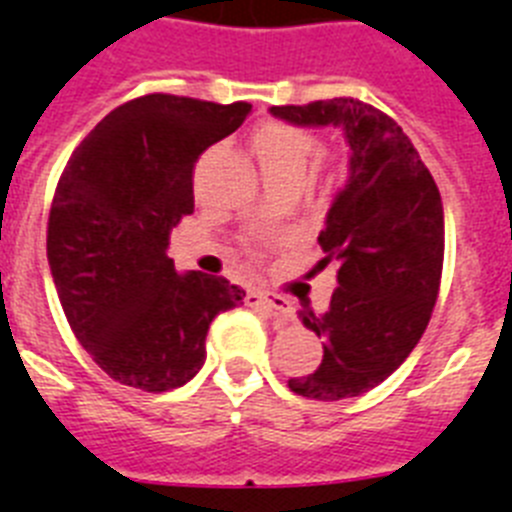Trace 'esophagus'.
Segmentation results:
<instances>
[{"mask_svg": "<svg viewBox=\"0 0 512 512\" xmlns=\"http://www.w3.org/2000/svg\"><path fill=\"white\" fill-rule=\"evenodd\" d=\"M253 303L264 305V308L274 310L279 318H285V321H290L292 318V303L287 298H282V295H274V292H256V295H251Z\"/></svg>", "mask_w": 512, "mask_h": 512, "instance_id": "34e87169", "label": "esophagus"}]
</instances>
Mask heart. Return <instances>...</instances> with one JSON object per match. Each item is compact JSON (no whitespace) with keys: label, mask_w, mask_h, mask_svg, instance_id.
<instances>
[{"label":"heart","mask_w":512,"mask_h":512,"mask_svg":"<svg viewBox=\"0 0 512 512\" xmlns=\"http://www.w3.org/2000/svg\"><path fill=\"white\" fill-rule=\"evenodd\" d=\"M251 147L264 178H303L310 157L316 155L318 142L310 131L300 126L285 124V121H266L253 129Z\"/></svg>","instance_id":"heart-1"}]
</instances>
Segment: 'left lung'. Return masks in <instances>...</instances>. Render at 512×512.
Returning a JSON list of instances; mask_svg holds the SVG:
<instances>
[{"label":"left lung","instance_id":"8db88e82","mask_svg":"<svg viewBox=\"0 0 512 512\" xmlns=\"http://www.w3.org/2000/svg\"><path fill=\"white\" fill-rule=\"evenodd\" d=\"M269 111L295 126H334L349 144V178L318 235V266L336 264L339 287L326 313L300 310L323 339V360L287 386L318 401L360 396L399 368L430 323L445 251L440 191L401 126L362 100Z\"/></svg>","mask_w":512,"mask_h":512}]
</instances>
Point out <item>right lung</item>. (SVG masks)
Returning a JSON list of instances; mask_svg holds the SVG:
<instances>
[{"label": "right lung", "mask_w": 512, "mask_h": 512, "mask_svg": "<svg viewBox=\"0 0 512 512\" xmlns=\"http://www.w3.org/2000/svg\"><path fill=\"white\" fill-rule=\"evenodd\" d=\"M248 113V103L144 95L69 157L48 214V266L74 336L113 381L150 393L189 383L207 360L209 323L246 298L225 277L178 274L168 240L194 212L199 155Z\"/></svg>", "instance_id": "add662e5"}]
</instances>
